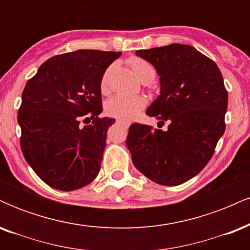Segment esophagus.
Segmentation results:
<instances>
[{
    "label": "esophagus",
    "instance_id": "esophagus-1",
    "mask_svg": "<svg viewBox=\"0 0 250 250\" xmlns=\"http://www.w3.org/2000/svg\"><path fill=\"white\" fill-rule=\"evenodd\" d=\"M116 122L117 123H123V125H130V123H129L128 121H125V120H121V119H117Z\"/></svg>",
    "mask_w": 250,
    "mask_h": 250
}]
</instances>
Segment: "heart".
<instances>
[{
	"label": "heart",
	"instance_id": "1",
	"mask_svg": "<svg viewBox=\"0 0 250 250\" xmlns=\"http://www.w3.org/2000/svg\"><path fill=\"white\" fill-rule=\"evenodd\" d=\"M130 67L141 82L150 83L155 79L154 67L146 60L134 57L130 60ZM101 88L102 90H105V88H107V74L103 76ZM145 105L146 100L143 97L115 95L105 102L104 108L110 116H115L123 120H130L134 116H136V114L145 108Z\"/></svg>",
	"mask_w": 250,
	"mask_h": 250
}]
</instances>
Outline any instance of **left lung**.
<instances>
[{
    "label": "left lung",
    "mask_w": 250,
    "mask_h": 250,
    "mask_svg": "<svg viewBox=\"0 0 250 250\" xmlns=\"http://www.w3.org/2000/svg\"><path fill=\"white\" fill-rule=\"evenodd\" d=\"M160 77V95L146 110L166 130L134 123L125 140L134 166L162 186H177L206 167L225 133L228 93L216 63L188 44L136 50Z\"/></svg>",
    "instance_id": "obj_1"
}]
</instances>
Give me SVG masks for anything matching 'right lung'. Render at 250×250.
Segmentation results:
<instances>
[{"label": "right lung", "mask_w": 250, "mask_h": 250, "mask_svg": "<svg viewBox=\"0 0 250 250\" xmlns=\"http://www.w3.org/2000/svg\"><path fill=\"white\" fill-rule=\"evenodd\" d=\"M122 53L80 49L47 60L25 84L17 122L21 150L51 188L71 191L97 176L108 128L102 117L101 81ZM87 119L90 125L82 126Z\"/></svg>", "instance_id": "obj_1"}]
</instances>
